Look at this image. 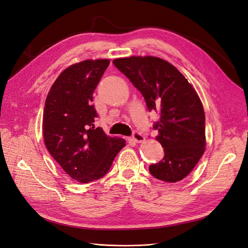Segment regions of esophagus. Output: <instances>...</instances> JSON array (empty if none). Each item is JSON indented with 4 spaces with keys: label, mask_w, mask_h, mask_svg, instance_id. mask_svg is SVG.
I'll use <instances>...</instances> for the list:
<instances>
[{
    "label": "esophagus",
    "mask_w": 248,
    "mask_h": 248,
    "mask_svg": "<svg viewBox=\"0 0 248 248\" xmlns=\"http://www.w3.org/2000/svg\"><path fill=\"white\" fill-rule=\"evenodd\" d=\"M132 139H133V141L136 142V143H141V142H143V141L145 140V137H144V136H143L140 132L134 131V132H133V136H132Z\"/></svg>",
    "instance_id": "34e87169"
}]
</instances>
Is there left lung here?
<instances>
[{
  "label": "left lung",
  "instance_id": "obj_1",
  "mask_svg": "<svg viewBox=\"0 0 248 248\" xmlns=\"http://www.w3.org/2000/svg\"><path fill=\"white\" fill-rule=\"evenodd\" d=\"M114 66L143 95L149 111L159 114L154 124L165 155L149 166L158 180L177 182L186 177L205 151V113L187 79L170 62L155 57L116 59Z\"/></svg>",
  "mask_w": 248,
  "mask_h": 248
}]
</instances>
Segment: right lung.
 Segmentation results:
<instances>
[{
	"instance_id": "right-lung-1",
	"label": "right lung",
	"mask_w": 248,
	"mask_h": 248,
	"mask_svg": "<svg viewBox=\"0 0 248 248\" xmlns=\"http://www.w3.org/2000/svg\"><path fill=\"white\" fill-rule=\"evenodd\" d=\"M109 60H86L63 70L47 94L43 112L46 148L69 176L87 183L102 178L125 145L95 127L93 93Z\"/></svg>"
}]
</instances>
